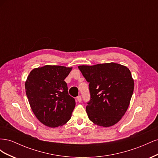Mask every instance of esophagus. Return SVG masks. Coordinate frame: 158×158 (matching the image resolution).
<instances>
[{"label":"esophagus","mask_w":158,"mask_h":158,"mask_svg":"<svg viewBox=\"0 0 158 158\" xmlns=\"http://www.w3.org/2000/svg\"><path fill=\"white\" fill-rule=\"evenodd\" d=\"M76 99H77L78 102L79 103H80L81 102H82V98H81V96H78L77 98H76Z\"/></svg>","instance_id":"34e87169"}]
</instances>
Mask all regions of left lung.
I'll use <instances>...</instances> for the list:
<instances>
[{
    "label": "left lung",
    "mask_w": 158,
    "mask_h": 158,
    "mask_svg": "<svg viewBox=\"0 0 158 158\" xmlns=\"http://www.w3.org/2000/svg\"><path fill=\"white\" fill-rule=\"evenodd\" d=\"M78 69L89 84L90 102L86 106L89 120L103 127L113 126L127 111L135 83L127 66L114 63Z\"/></svg>",
    "instance_id": "1"
}]
</instances>
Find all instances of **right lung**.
<instances>
[{
	"label": "right lung",
	"instance_id": "1",
	"mask_svg": "<svg viewBox=\"0 0 158 158\" xmlns=\"http://www.w3.org/2000/svg\"><path fill=\"white\" fill-rule=\"evenodd\" d=\"M73 67L45 65L33 69L25 83L26 94L33 114L50 128L63 126L71 118L75 99L68 92L64 79Z\"/></svg>",
	"mask_w": 158,
	"mask_h": 158
}]
</instances>
